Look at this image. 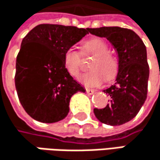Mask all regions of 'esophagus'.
Masks as SVG:
<instances>
[{
  "label": "esophagus",
  "mask_w": 160,
  "mask_h": 160,
  "mask_svg": "<svg viewBox=\"0 0 160 160\" xmlns=\"http://www.w3.org/2000/svg\"><path fill=\"white\" fill-rule=\"evenodd\" d=\"M87 93L88 94V95H93L94 93H95V90L93 89H88V88H87Z\"/></svg>",
  "instance_id": "obj_1"
}]
</instances>
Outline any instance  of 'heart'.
<instances>
[{"label": "heart", "mask_w": 160, "mask_h": 160, "mask_svg": "<svg viewBox=\"0 0 160 160\" xmlns=\"http://www.w3.org/2000/svg\"><path fill=\"white\" fill-rule=\"evenodd\" d=\"M85 52L95 55L90 63L89 72L82 74L79 78L80 82L87 87H96L100 85L104 76L107 80L112 79L118 70V62L116 59L109 52V46L101 38H91L83 44ZM63 65L67 72L72 76H78L80 72V55L72 48L64 52Z\"/></svg>", "instance_id": "1"}]
</instances>
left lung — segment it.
Wrapping results in <instances>:
<instances>
[{
  "label": "left lung",
  "mask_w": 160,
  "mask_h": 160,
  "mask_svg": "<svg viewBox=\"0 0 160 160\" xmlns=\"http://www.w3.org/2000/svg\"><path fill=\"white\" fill-rule=\"evenodd\" d=\"M89 32L106 38L119 59L116 82L103 90L109 94L110 103L104 109H94L95 116L102 123L122 125L136 116L147 99L149 77L147 48L139 36L128 28L103 27L90 28Z\"/></svg>",
  "instance_id": "obj_1"
}]
</instances>
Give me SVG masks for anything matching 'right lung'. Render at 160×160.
<instances>
[{"instance_id":"obj_1","label":"right lung","mask_w":160,"mask_h":160,"mask_svg":"<svg viewBox=\"0 0 160 160\" xmlns=\"http://www.w3.org/2000/svg\"><path fill=\"white\" fill-rule=\"evenodd\" d=\"M89 28L42 24L23 38L15 64V88L23 108L36 121L52 123L69 112L72 96L86 89L65 70L63 55Z\"/></svg>"}]
</instances>
